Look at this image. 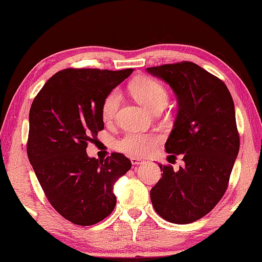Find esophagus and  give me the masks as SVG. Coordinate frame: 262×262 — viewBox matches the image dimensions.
<instances>
[{
  "label": "esophagus",
  "instance_id": "esophagus-1",
  "mask_svg": "<svg viewBox=\"0 0 262 262\" xmlns=\"http://www.w3.org/2000/svg\"><path fill=\"white\" fill-rule=\"evenodd\" d=\"M130 162H132L133 165H141V164L144 163V161H142V159H139V158H136V157H132L130 158Z\"/></svg>",
  "mask_w": 262,
  "mask_h": 262
}]
</instances>
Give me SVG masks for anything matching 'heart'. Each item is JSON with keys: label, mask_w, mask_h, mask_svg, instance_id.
I'll return each mask as SVG.
<instances>
[{"label": "heart", "mask_w": 262, "mask_h": 262, "mask_svg": "<svg viewBox=\"0 0 262 262\" xmlns=\"http://www.w3.org/2000/svg\"><path fill=\"white\" fill-rule=\"evenodd\" d=\"M132 92L136 100L154 112L156 108L165 107L167 104V92L158 82L148 77L135 79L130 85ZM121 101V92L114 89L105 97L101 104V118L108 122L114 118ZM157 144V137L152 134L142 133H127L117 141V149L126 155L134 157H143L151 154Z\"/></svg>", "instance_id": "obj_1"}]
</instances>
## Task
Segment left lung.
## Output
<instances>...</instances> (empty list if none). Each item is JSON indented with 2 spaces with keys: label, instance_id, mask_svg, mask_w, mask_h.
Masks as SVG:
<instances>
[{
  "label": "left lung",
  "instance_id": "8db88e82",
  "mask_svg": "<svg viewBox=\"0 0 262 262\" xmlns=\"http://www.w3.org/2000/svg\"><path fill=\"white\" fill-rule=\"evenodd\" d=\"M173 90L178 113L165 150L181 155L178 171L158 164L162 178L150 190L157 214L187 224L207 215L223 196L239 151L232 97L225 84L193 62L147 68Z\"/></svg>",
  "mask_w": 262,
  "mask_h": 262
}]
</instances>
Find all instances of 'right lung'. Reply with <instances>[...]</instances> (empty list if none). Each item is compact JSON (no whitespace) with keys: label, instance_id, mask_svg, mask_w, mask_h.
<instances>
[{"label":"right lung","instance_id":"add662e5","mask_svg":"<svg viewBox=\"0 0 262 262\" xmlns=\"http://www.w3.org/2000/svg\"><path fill=\"white\" fill-rule=\"evenodd\" d=\"M133 69H64L48 79L30 108L28 156L54 209L74 224L92 225L113 211L114 184L132 167L113 152L89 157L104 129L101 104Z\"/></svg>","mask_w":262,"mask_h":262}]
</instances>
